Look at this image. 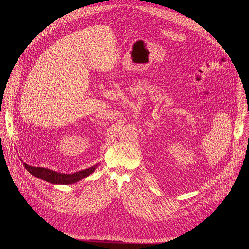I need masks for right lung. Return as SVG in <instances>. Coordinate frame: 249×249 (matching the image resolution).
<instances>
[{
  "label": "right lung",
  "instance_id": "right-lung-1",
  "mask_svg": "<svg viewBox=\"0 0 249 249\" xmlns=\"http://www.w3.org/2000/svg\"><path fill=\"white\" fill-rule=\"evenodd\" d=\"M24 166L34 177H37V178H41L43 180L51 182V184L70 185V184H73V182H75V181L81 180L82 178L89 176L91 173H94V171L97 168L98 164L91 166V167H89L87 169H84V171L77 172V173H74V174H71V175L60 174V173H57V172L50 171V169H48V168L35 167V166H31V165L26 164V163H24Z\"/></svg>",
  "mask_w": 249,
  "mask_h": 249
}]
</instances>
